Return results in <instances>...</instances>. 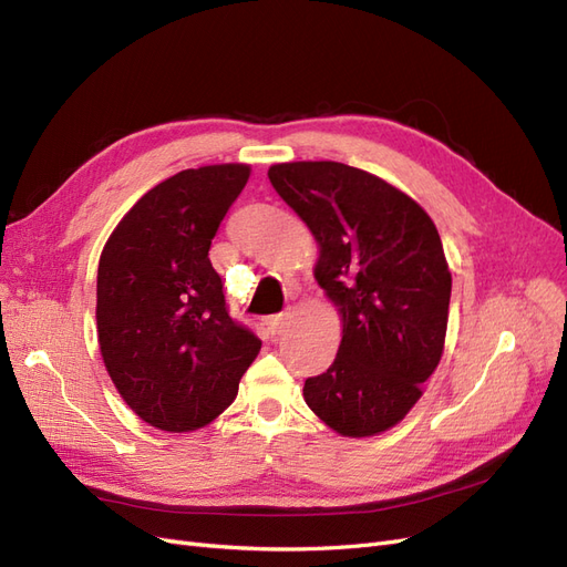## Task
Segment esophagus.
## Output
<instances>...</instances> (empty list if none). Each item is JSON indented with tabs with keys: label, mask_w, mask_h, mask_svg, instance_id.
I'll list each match as a JSON object with an SVG mask.
<instances>
[{
	"label": "esophagus",
	"mask_w": 567,
	"mask_h": 567,
	"mask_svg": "<svg viewBox=\"0 0 567 567\" xmlns=\"http://www.w3.org/2000/svg\"><path fill=\"white\" fill-rule=\"evenodd\" d=\"M290 311H281V315H271L265 319V326L269 328V333H279V330L288 323Z\"/></svg>",
	"instance_id": "1"
}]
</instances>
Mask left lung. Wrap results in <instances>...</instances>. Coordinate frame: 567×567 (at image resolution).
<instances>
[{
    "instance_id": "8db88e82",
    "label": "left lung",
    "mask_w": 567,
    "mask_h": 567,
    "mask_svg": "<svg viewBox=\"0 0 567 567\" xmlns=\"http://www.w3.org/2000/svg\"><path fill=\"white\" fill-rule=\"evenodd\" d=\"M319 241L315 277L342 315V342L305 401L342 436L386 432L422 396L445 342L453 279L436 225L373 173L338 162L267 171Z\"/></svg>"
}]
</instances>
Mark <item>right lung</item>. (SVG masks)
I'll list each match as a JSON object with an SVG mask.
<instances>
[{
  "mask_svg": "<svg viewBox=\"0 0 567 567\" xmlns=\"http://www.w3.org/2000/svg\"><path fill=\"white\" fill-rule=\"evenodd\" d=\"M246 164L187 168L152 187L97 262V342L116 392L162 432H194L237 399L262 347L229 317L210 241L248 183Z\"/></svg>",
  "mask_w": 567,
  "mask_h": 567,
  "instance_id": "obj_1",
  "label": "right lung"
}]
</instances>
